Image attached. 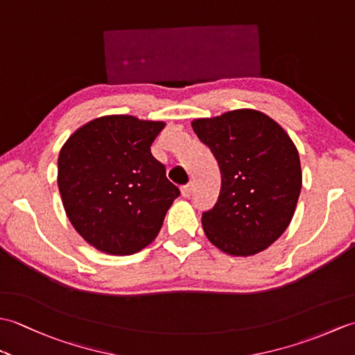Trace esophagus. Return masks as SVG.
I'll list each match as a JSON object with an SVG mask.
<instances>
[{
	"mask_svg": "<svg viewBox=\"0 0 355 355\" xmlns=\"http://www.w3.org/2000/svg\"><path fill=\"white\" fill-rule=\"evenodd\" d=\"M191 195H192V183H189V184H186V186L182 187V197H183V198H189Z\"/></svg>",
	"mask_w": 355,
	"mask_h": 355,
	"instance_id": "34e87169",
	"label": "esophagus"
}]
</instances>
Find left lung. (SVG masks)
<instances>
[{"instance_id":"obj_1","label":"left lung","mask_w":355,"mask_h":355,"mask_svg":"<svg viewBox=\"0 0 355 355\" xmlns=\"http://www.w3.org/2000/svg\"><path fill=\"white\" fill-rule=\"evenodd\" d=\"M192 128L221 171L220 197L201 216L207 239L232 256L266 250L288 227L302 189L290 135L267 114L247 108L195 119Z\"/></svg>"}]
</instances>
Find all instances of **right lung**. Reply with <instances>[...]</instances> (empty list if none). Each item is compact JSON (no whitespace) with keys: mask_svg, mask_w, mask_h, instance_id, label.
Instances as JSON below:
<instances>
[{"mask_svg":"<svg viewBox=\"0 0 355 355\" xmlns=\"http://www.w3.org/2000/svg\"><path fill=\"white\" fill-rule=\"evenodd\" d=\"M164 122L103 116L80 126L58 158L65 214L89 245L132 254L149 245L180 191L150 145Z\"/></svg>","mask_w":355,"mask_h":355,"instance_id":"1","label":"right lung"}]
</instances>
